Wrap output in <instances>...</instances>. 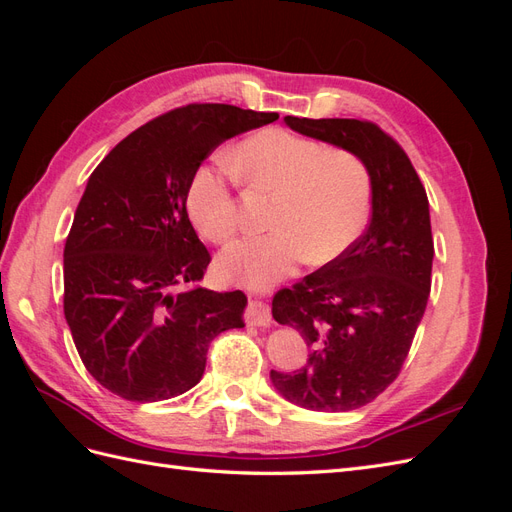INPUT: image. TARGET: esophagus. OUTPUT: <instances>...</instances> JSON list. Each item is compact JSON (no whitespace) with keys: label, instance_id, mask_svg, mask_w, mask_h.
Wrapping results in <instances>:
<instances>
[{"label":"esophagus","instance_id":"1","mask_svg":"<svg viewBox=\"0 0 512 512\" xmlns=\"http://www.w3.org/2000/svg\"><path fill=\"white\" fill-rule=\"evenodd\" d=\"M245 318H247V322L254 324V327H269V324H271V309H269L267 303L252 299L250 305H247Z\"/></svg>","mask_w":512,"mask_h":512}]
</instances>
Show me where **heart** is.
<instances>
[{"instance_id": "obj_1", "label": "heart", "mask_w": 512, "mask_h": 512, "mask_svg": "<svg viewBox=\"0 0 512 512\" xmlns=\"http://www.w3.org/2000/svg\"><path fill=\"white\" fill-rule=\"evenodd\" d=\"M232 166L256 192L275 196L265 235L230 243L218 271L230 282L269 288L307 258L329 265L359 241L369 222L374 181L367 164L346 149L286 130H260L232 153ZM232 170H198L188 190V211L196 230L213 243L228 241L239 228L230 196Z\"/></svg>"}]
</instances>
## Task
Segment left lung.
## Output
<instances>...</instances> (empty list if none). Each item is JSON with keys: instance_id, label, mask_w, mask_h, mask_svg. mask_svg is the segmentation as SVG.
Masks as SVG:
<instances>
[{"instance_id": "left-lung-1", "label": "left lung", "mask_w": 512, "mask_h": 512, "mask_svg": "<svg viewBox=\"0 0 512 512\" xmlns=\"http://www.w3.org/2000/svg\"><path fill=\"white\" fill-rule=\"evenodd\" d=\"M303 136L352 151L374 181L371 220L350 250L273 297V318L297 329L305 367L271 369L284 399L318 412H348L389 386L412 346L431 290L429 200L389 134L359 119L284 117Z\"/></svg>"}]
</instances>
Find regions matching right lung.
<instances>
[{"instance_id": "add662e5", "label": "right lung", "mask_w": 512, "mask_h": 512, "mask_svg": "<svg viewBox=\"0 0 512 512\" xmlns=\"http://www.w3.org/2000/svg\"><path fill=\"white\" fill-rule=\"evenodd\" d=\"M275 119L230 104L181 106L123 138L91 173L64 247V314L104 389L138 404L177 397L203 378L213 339L245 327L241 290L192 286L211 256L185 203L215 147Z\"/></svg>"}]
</instances>
